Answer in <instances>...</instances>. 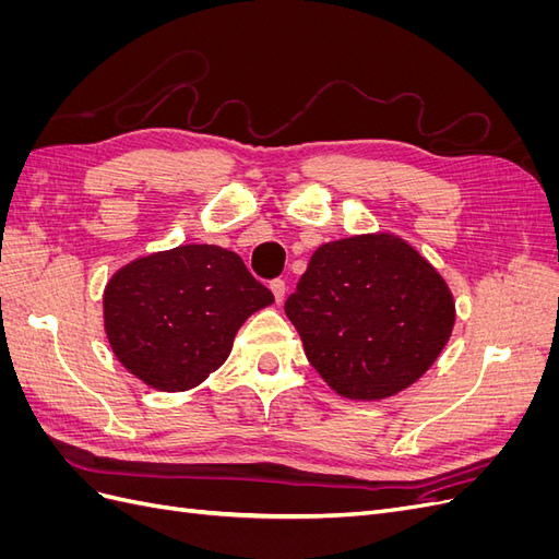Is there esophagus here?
<instances>
[{"instance_id":"34e87169","label":"esophagus","mask_w":559,"mask_h":559,"mask_svg":"<svg viewBox=\"0 0 559 559\" xmlns=\"http://www.w3.org/2000/svg\"><path fill=\"white\" fill-rule=\"evenodd\" d=\"M270 292L275 294V300H277V302H282V300H284V294H286L284 280H273V282H270Z\"/></svg>"}]
</instances>
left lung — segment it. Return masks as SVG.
<instances>
[{"instance_id": "obj_1", "label": "left lung", "mask_w": 559, "mask_h": 559, "mask_svg": "<svg viewBox=\"0 0 559 559\" xmlns=\"http://www.w3.org/2000/svg\"><path fill=\"white\" fill-rule=\"evenodd\" d=\"M284 312L317 373L352 401H382L417 382L454 326L450 286L392 233L321 245Z\"/></svg>"}]
</instances>
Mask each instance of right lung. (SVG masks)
<instances>
[{
  "instance_id": "add662e5",
  "label": "right lung",
  "mask_w": 559,
  "mask_h": 559,
  "mask_svg": "<svg viewBox=\"0 0 559 559\" xmlns=\"http://www.w3.org/2000/svg\"><path fill=\"white\" fill-rule=\"evenodd\" d=\"M273 302L235 251L181 245L116 270L103 296L105 331L134 378L186 392L228 359L235 333Z\"/></svg>"
}]
</instances>
